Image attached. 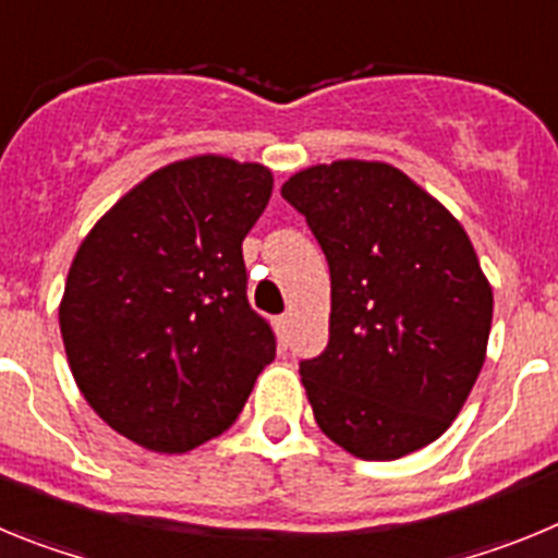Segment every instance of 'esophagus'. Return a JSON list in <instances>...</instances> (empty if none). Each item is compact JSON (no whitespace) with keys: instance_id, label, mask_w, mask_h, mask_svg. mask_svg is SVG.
Listing matches in <instances>:
<instances>
[{"instance_id":"34e87169","label":"esophagus","mask_w":558,"mask_h":558,"mask_svg":"<svg viewBox=\"0 0 558 558\" xmlns=\"http://www.w3.org/2000/svg\"><path fill=\"white\" fill-rule=\"evenodd\" d=\"M276 338H279V347H288V329H290V315H279L274 318Z\"/></svg>"}]
</instances>
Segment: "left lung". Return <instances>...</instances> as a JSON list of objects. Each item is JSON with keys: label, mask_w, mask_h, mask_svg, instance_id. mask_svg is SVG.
Listing matches in <instances>:
<instances>
[{"label": "left lung", "mask_w": 558, "mask_h": 558, "mask_svg": "<svg viewBox=\"0 0 558 558\" xmlns=\"http://www.w3.org/2000/svg\"><path fill=\"white\" fill-rule=\"evenodd\" d=\"M282 198L307 218L332 279L329 343L299 366L315 422L363 461L422 450L486 360L495 299L470 236L386 161L307 167Z\"/></svg>", "instance_id": "left-lung-1"}]
</instances>
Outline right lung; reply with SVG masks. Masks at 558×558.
Listing matches in <instances>:
<instances>
[{"label": "right lung", "instance_id": "add662e5", "mask_svg": "<svg viewBox=\"0 0 558 558\" xmlns=\"http://www.w3.org/2000/svg\"><path fill=\"white\" fill-rule=\"evenodd\" d=\"M270 190L265 165L190 156L125 192L77 248L58 307L69 368L133 445L172 456L218 438L276 357L243 263Z\"/></svg>", "mask_w": 558, "mask_h": 558}]
</instances>
